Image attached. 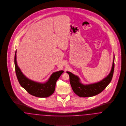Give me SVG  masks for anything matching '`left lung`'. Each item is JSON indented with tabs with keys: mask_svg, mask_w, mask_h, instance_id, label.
I'll return each mask as SVG.
<instances>
[{
	"mask_svg": "<svg viewBox=\"0 0 126 126\" xmlns=\"http://www.w3.org/2000/svg\"><path fill=\"white\" fill-rule=\"evenodd\" d=\"M114 54L112 66L109 74L100 81L90 84L84 85L82 84L79 78L70 72H67L70 76V82L73 91L80 97H89L95 96L102 92L110 82L114 70Z\"/></svg>",
	"mask_w": 126,
	"mask_h": 126,
	"instance_id": "1",
	"label": "left lung"
}]
</instances>
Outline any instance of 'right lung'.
I'll return each instance as SVG.
<instances>
[{"mask_svg": "<svg viewBox=\"0 0 126 126\" xmlns=\"http://www.w3.org/2000/svg\"><path fill=\"white\" fill-rule=\"evenodd\" d=\"M16 50L15 55V66L16 77L20 85L30 94L39 98H47L53 94L55 84L63 71L53 73L50 78L45 83H40L29 79L22 73L16 62Z\"/></svg>", "mask_w": 126, "mask_h": 126, "instance_id": "obj_1", "label": "right lung"}]
</instances>
